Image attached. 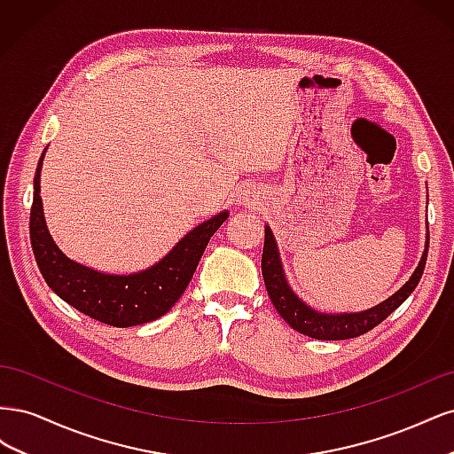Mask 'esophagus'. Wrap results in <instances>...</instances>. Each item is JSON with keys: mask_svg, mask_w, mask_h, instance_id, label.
I'll return each instance as SVG.
<instances>
[{"mask_svg": "<svg viewBox=\"0 0 454 454\" xmlns=\"http://www.w3.org/2000/svg\"><path fill=\"white\" fill-rule=\"evenodd\" d=\"M242 200L244 202H248V204H252L255 199H254V193H252V191H246V193L242 195Z\"/></svg>", "mask_w": 454, "mask_h": 454, "instance_id": "34e87169", "label": "esophagus"}]
</instances>
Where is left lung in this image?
Returning a JSON list of instances; mask_svg holds the SVG:
<instances>
[{
    "mask_svg": "<svg viewBox=\"0 0 454 454\" xmlns=\"http://www.w3.org/2000/svg\"><path fill=\"white\" fill-rule=\"evenodd\" d=\"M430 237H426V250L420 257V263L415 269L413 277L403 284L392 297L382 301L380 305L367 309L364 312H342V314H325L310 309L307 303L301 301L286 280L282 269L280 254L277 248V240L270 227L265 225V244H263V257H261V272H263L265 287L272 301L274 309L278 310L282 318L290 324L295 332L318 340H340V339H354L367 333L369 329L379 325L382 320L400 307L403 301L413 294L417 284L426 267V255H428Z\"/></svg>",
    "mask_w": 454,
    "mask_h": 454,
    "instance_id": "8db88e82",
    "label": "left lung"
}]
</instances>
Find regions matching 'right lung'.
Segmentation results:
<instances>
[{
    "label": "right lung",
    "instance_id": "1",
    "mask_svg": "<svg viewBox=\"0 0 454 454\" xmlns=\"http://www.w3.org/2000/svg\"><path fill=\"white\" fill-rule=\"evenodd\" d=\"M45 151L37 162L34 177L30 240L37 267L51 290L79 312L115 327L147 324L167 314L185 292L206 246L229 217V212L217 214L189 231L172 252L153 267L134 274L98 272L66 257L47 229L43 202L39 195Z\"/></svg>",
    "mask_w": 454,
    "mask_h": 454
}]
</instances>
